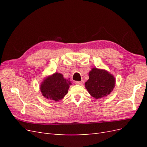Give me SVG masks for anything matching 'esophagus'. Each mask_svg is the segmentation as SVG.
I'll return each instance as SVG.
<instances>
[{"label":"esophagus","mask_w":147,"mask_h":147,"mask_svg":"<svg viewBox=\"0 0 147 147\" xmlns=\"http://www.w3.org/2000/svg\"><path fill=\"white\" fill-rule=\"evenodd\" d=\"M84 83V81L83 80H82V81H76L75 82V83L76 84H79V85H82V84H83Z\"/></svg>","instance_id":"obj_1"}]
</instances>
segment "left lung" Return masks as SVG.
Segmentation results:
<instances>
[{"label":"left lung","instance_id":"left-lung-1","mask_svg":"<svg viewBox=\"0 0 147 147\" xmlns=\"http://www.w3.org/2000/svg\"><path fill=\"white\" fill-rule=\"evenodd\" d=\"M115 84L113 75L108 71L94 67L89 72V79L85 83V87L91 96L100 99L110 94Z\"/></svg>","mask_w":147,"mask_h":147}]
</instances>
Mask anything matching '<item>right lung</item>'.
Here are the masks:
<instances>
[{
	"label": "right lung",
	"mask_w": 147,
	"mask_h": 147,
	"mask_svg": "<svg viewBox=\"0 0 147 147\" xmlns=\"http://www.w3.org/2000/svg\"><path fill=\"white\" fill-rule=\"evenodd\" d=\"M71 84L70 79H65L61 74L56 72L43 80L40 90L45 98L56 102L67 94Z\"/></svg>",
	"instance_id": "1"
}]
</instances>
